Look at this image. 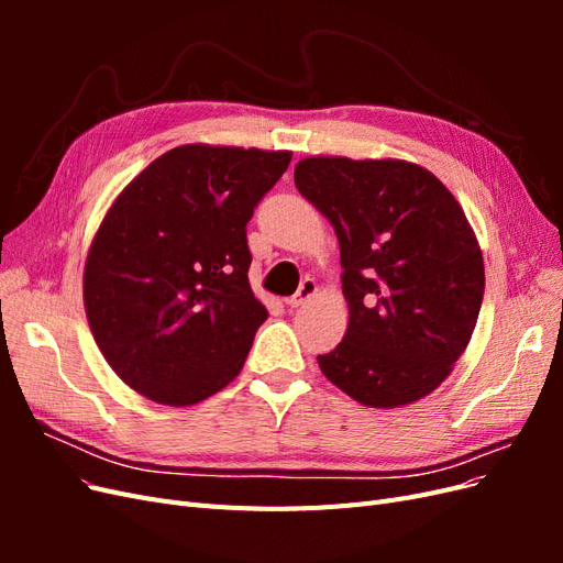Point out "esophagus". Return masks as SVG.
<instances>
[{
    "label": "esophagus",
    "instance_id": "1",
    "mask_svg": "<svg viewBox=\"0 0 563 563\" xmlns=\"http://www.w3.org/2000/svg\"><path fill=\"white\" fill-rule=\"evenodd\" d=\"M314 294H317V282H314V279H310V277H305V279L300 282V286H298L296 296L288 298V300H286V305H288V308H300V305L308 302Z\"/></svg>",
    "mask_w": 563,
    "mask_h": 563
}]
</instances>
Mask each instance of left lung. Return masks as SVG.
Masks as SVG:
<instances>
[{"label": "left lung", "mask_w": 563, "mask_h": 563, "mask_svg": "<svg viewBox=\"0 0 563 563\" xmlns=\"http://www.w3.org/2000/svg\"><path fill=\"white\" fill-rule=\"evenodd\" d=\"M298 192L340 244L350 308L323 376L368 408L428 397L465 352L484 298V258L465 211L432 172L404 159L305 157Z\"/></svg>", "instance_id": "8db88e82"}]
</instances>
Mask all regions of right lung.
Returning <instances> with one entry per match:
<instances>
[{
	"instance_id": "add662e5",
	"label": "right lung",
	"mask_w": 563,
	"mask_h": 563,
	"mask_svg": "<svg viewBox=\"0 0 563 563\" xmlns=\"http://www.w3.org/2000/svg\"><path fill=\"white\" fill-rule=\"evenodd\" d=\"M288 164V150L180 145L112 201L84 263V310L139 395L192 406L240 376L267 319L249 284L246 223Z\"/></svg>"
}]
</instances>
